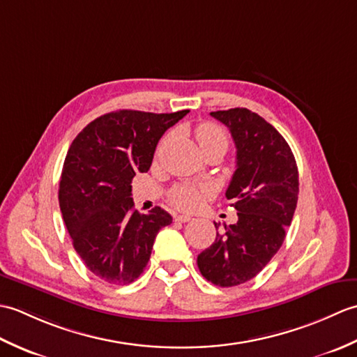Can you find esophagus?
I'll list each match as a JSON object with an SVG mask.
<instances>
[{"mask_svg": "<svg viewBox=\"0 0 357 357\" xmlns=\"http://www.w3.org/2000/svg\"><path fill=\"white\" fill-rule=\"evenodd\" d=\"M192 219V216L188 215H174V222H188Z\"/></svg>", "mask_w": 357, "mask_h": 357, "instance_id": "1", "label": "esophagus"}]
</instances>
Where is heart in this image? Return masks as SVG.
<instances>
[{"label":"heart","mask_w":357,"mask_h":357,"mask_svg":"<svg viewBox=\"0 0 357 357\" xmlns=\"http://www.w3.org/2000/svg\"><path fill=\"white\" fill-rule=\"evenodd\" d=\"M196 139L199 146L204 147L210 142L224 141L227 142V135L221 127L211 123H204L196 128ZM210 195V188L207 185H193V184H181L176 185L170 193L172 202L178 208L183 210H195L198 208L202 201Z\"/></svg>","instance_id":"b5f03b06"}]
</instances>
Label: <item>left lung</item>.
<instances>
[{
  "instance_id": "obj_1",
  "label": "left lung",
  "mask_w": 357,
  "mask_h": 357,
  "mask_svg": "<svg viewBox=\"0 0 357 357\" xmlns=\"http://www.w3.org/2000/svg\"><path fill=\"white\" fill-rule=\"evenodd\" d=\"M210 115L229 127L236 146V172L225 196L238 222L216 233L198 267L211 284L234 287L253 279L282 245L298 204L299 173L282 135L257 113L236 107Z\"/></svg>"
}]
</instances>
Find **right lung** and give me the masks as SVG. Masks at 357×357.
Masks as SVG:
<instances>
[{
  "instance_id": "obj_1",
  "label": "right lung",
  "mask_w": 357,
  "mask_h": 357,
  "mask_svg": "<svg viewBox=\"0 0 357 357\" xmlns=\"http://www.w3.org/2000/svg\"><path fill=\"white\" fill-rule=\"evenodd\" d=\"M190 110H118L96 118L73 139L59 181V208L86 267L109 284L141 276L158 231L172 224L161 207L135 210L132 179L150 169L158 141Z\"/></svg>"
}]
</instances>
